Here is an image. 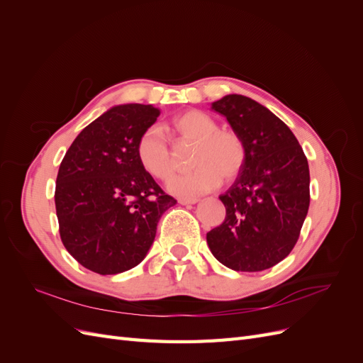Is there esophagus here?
<instances>
[{"label": "esophagus", "mask_w": 363, "mask_h": 363, "mask_svg": "<svg viewBox=\"0 0 363 363\" xmlns=\"http://www.w3.org/2000/svg\"><path fill=\"white\" fill-rule=\"evenodd\" d=\"M179 203L183 206H188V204H195L199 203V199H179Z\"/></svg>", "instance_id": "34e87169"}]
</instances>
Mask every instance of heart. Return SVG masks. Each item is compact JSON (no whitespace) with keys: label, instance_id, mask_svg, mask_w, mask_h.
Returning a JSON list of instances; mask_svg holds the SVG:
<instances>
[{"label":"heart","instance_id":"heart-1","mask_svg":"<svg viewBox=\"0 0 363 363\" xmlns=\"http://www.w3.org/2000/svg\"><path fill=\"white\" fill-rule=\"evenodd\" d=\"M172 127L180 139L196 142L192 156L194 171L172 175L167 188L171 194L192 199L211 192L224 182H233L247 162V147L236 131L219 130L213 118L200 111H186L175 116ZM136 155L140 167L155 179H168L174 171V157L167 136L159 127L140 135Z\"/></svg>","mask_w":363,"mask_h":363}]
</instances>
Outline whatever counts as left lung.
<instances>
[{"instance_id": "obj_1", "label": "left lung", "mask_w": 363, "mask_h": 363, "mask_svg": "<svg viewBox=\"0 0 363 363\" xmlns=\"http://www.w3.org/2000/svg\"><path fill=\"white\" fill-rule=\"evenodd\" d=\"M212 108L245 142L247 162L219 196L225 219L207 233V245L230 269H268L298 240L311 203L309 163L289 127L265 106L230 94Z\"/></svg>"}]
</instances>
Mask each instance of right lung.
Here are the masks:
<instances>
[{
	"instance_id": "right-lung-1",
	"label": "right lung",
	"mask_w": 363,
	"mask_h": 363,
	"mask_svg": "<svg viewBox=\"0 0 363 363\" xmlns=\"http://www.w3.org/2000/svg\"><path fill=\"white\" fill-rule=\"evenodd\" d=\"M151 104L108 108L82 130L56 180V212L65 248L101 276L135 268L155 242L160 216L175 203L140 167L136 145L156 123Z\"/></svg>"
}]
</instances>
